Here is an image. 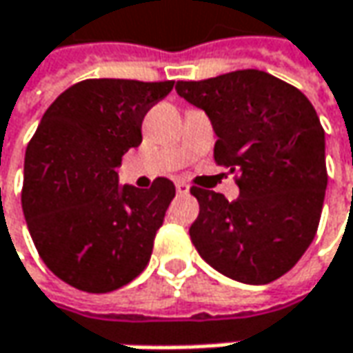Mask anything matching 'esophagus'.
<instances>
[{
  "label": "esophagus",
  "instance_id": "34e87169",
  "mask_svg": "<svg viewBox=\"0 0 353 353\" xmlns=\"http://www.w3.org/2000/svg\"><path fill=\"white\" fill-rule=\"evenodd\" d=\"M188 190H190V186L186 185L185 181H176V192L179 194H188Z\"/></svg>",
  "mask_w": 353,
  "mask_h": 353
}]
</instances>
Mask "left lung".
<instances>
[{"mask_svg": "<svg viewBox=\"0 0 353 353\" xmlns=\"http://www.w3.org/2000/svg\"><path fill=\"white\" fill-rule=\"evenodd\" d=\"M176 93L208 115L216 165L238 172L240 196L192 186L190 240L224 276L268 284L308 250L327 186L326 139L308 97L258 69L179 81Z\"/></svg>", "mask_w": 353, "mask_h": 353, "instance_id": "left-lung-1", "label": "left lung"}]
</instances>
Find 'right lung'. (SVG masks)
<instances>
[{"mask_svg":"<svg viewBox=\"0 0 353 353\" xmlns=\"http://www.w3.org/2000/svg\"><path fill=\"white\" fill-rule=\"evenodd\" d=\"M174 81L87 79L51 103L29 141L21 206L45 266L69 286L113 292L149 264L174 185H119L115 168L143 141L149 109Z\"/></svg>","mask_w":353,"mask_h":353,"instance_id":"1","label":"right lung"}]
</instances>
